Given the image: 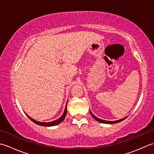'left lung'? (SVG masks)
Masks as SVG:
<instances>
[{"label":"left lung","mask_w":154,"mask_h":154,"mask_svg":"<svg viewBox=\"0 0 154 154\" xmlns=\"http://www.w3.org/2000/svg\"><path fill=\"white\" fill-rule=\"evenodd\" d=\"M91 112V116L93 117V119H95L97 121H98V122H101V123H104V124H116V123L121 122V121L124 120V119H126L127 118V116H126L125 118H124V119H122L120 120H116V121H108V120H102V119H99V118H97V116H94L92 112Z\"/></svg>","instance_id":"8db88e82"}]
</instances>
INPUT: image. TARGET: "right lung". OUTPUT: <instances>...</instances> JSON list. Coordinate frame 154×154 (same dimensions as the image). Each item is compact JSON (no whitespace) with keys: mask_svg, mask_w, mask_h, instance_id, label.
Here are the masks:
<instances>
[{"mask_svg":"<svg viewBox=\"0 0 154 154\" xmlns=\"http://www.w3.org/2000/svg\"><path fill=\"white\" fill-rule=\"evenodd\" d=\"M67 103L66 104V105H65V110H64V112L63 114H62V116L60 118V119H58L57 120L53 121V122H39V121L37 120H35L34 119H32L30 116H29L28 114H26L27 116L30 119L32 122H34L35 124H38V125H40V126H56L57 124H60L61 122H62L63 121V120L65 119V116H66V114H67Z\"/></svg>","mask_w":154,"mask_h":154,"instance_id":"obj_1","label":"right lung"}]
</instances>
